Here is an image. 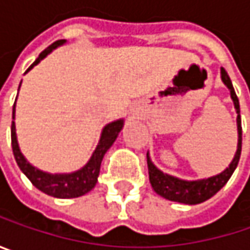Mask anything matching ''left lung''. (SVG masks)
<instances>
[{
    "mask_svg": "<svg viewBox=\"0 0 250 250\" xmlns=\"http://www.w3.org/2000/svg\"><path fill=\"white\" fill-rule=\"evenodd\" d=\"M222 79L225 85L230 89L231 100L234 103V108L237 113V133H239V140H237V150L236 155L222 174L207 178V179H200V181H182L179 178H175L168 174H164L159 171L150 161L149 155L147 158V169H149V181L152 184V188L155 189L156 194L162 195L167 200L176 201V203H184V204H198L203 203L208 198H211L217 191H220L226 185V182L230 179L231 174L234 172L239 159H240V152H242V122H240V107H239V100L234 92V88L231 85V81L222 68Z\"/></svg>",
    "mask_w": 250,
    "mask_h": 250,
    "instance_id": "obj_1",
    "label": "left lung"
}]
</instances>
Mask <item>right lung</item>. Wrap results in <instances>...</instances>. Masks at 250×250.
Instances as JSON below:
<instances>
[{
    "mask_svg": "<svg viewBox=\"0 0 250 250\" xmlns=\"http://www.w3.org/2000/svg\"><path fill=\"white\" fill-rule=\"evenodd\" d=\"M65 40H58L55 43H52L49 47H46L39 58L31 63V66L27 69L30 71L34 65H37L43 58H46V55H49L55 47H58L59 44H62ZM14 111H16V103L13 107V119H14ZM123 127V120H117L113 122L110 125L104 127L103 133H101V139L100 143L95 149V152L92 153L89 162L79 171H76L74 174H46L43 171H39L37 168L31 167L25 158L21 155L19 143H17V136H16V125L14 122L11 125V146H13V153L16 158V162L19 165V168L23 171V174L31 181V184L43 191L47 195L56 197V198H76L81 197L83 194H86L88 191H91L97 181H98V175H100V167L103 162V158L105 155V152L110 149V146L114 143V140L117 139L120 130Z\"/></svg>",
    "mask_w": 250,
    "mask_h": 250,
    "instance_id": "add662e5",
    "label": "right lung"
}]
</instances>
